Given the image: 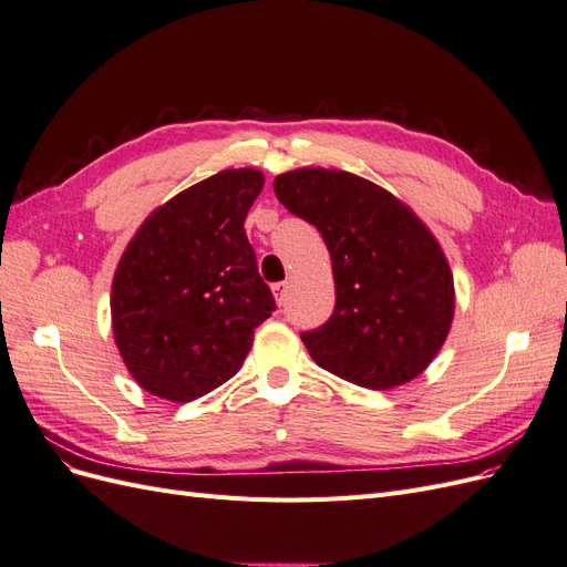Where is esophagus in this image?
<instances>
[{
  "mask_svg": "<svg viewBox=\"0 0 567 567\" xmlns=\"http://www.w3.org/2000/svg\"><path fill=\"white\" fill-rule=\"evenodd\" d=\"M271 290H274V298H277V302L281 305V302H284V293H286V281L271 284Z\"/></svg>",
  "mask_w": 567,
  "mask_h": 567,
  "instance_id": "34e87169",
  "label": "esophagus"
}]
</instances>
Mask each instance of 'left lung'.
I'll use <instances>...</instances> for the list:
<instances>
[{"label": "left lung", "mask_w": 567, "mask_h": 567, "mask_svg": "<svg viewBox=\"0 0 567 567\" xmlns=\"http://www.w3.org/2000/svg\"><path fill=\"white\" fill-rule=\"evenodd\" d=\"M274 194L331 252L336 307L319 329L300 333L310 357L369 390L416 379L454 317V277L435 236L385 188L342 169L284 173Z\"/></svg>", "instance_id": "8db88e82"}]
</instances>
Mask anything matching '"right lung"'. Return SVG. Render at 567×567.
<instances>
[{"label": "right lung", "instance_id": "add662e5", "mask_svg": "<svg viewBox=\"0 0 567 567\" xmlns=\"http://www.w3.org/2000/svg\"><path fill=\"white\" fill-rule=\"evenodd\" d=\"M262 184L244 167L188 186L148 215L120 257L115 346L156 398L192 402L227 383L277 310L244 229Z\"/></svg>", "mask_w": 567, "mask_h": 567}]
</instances>
